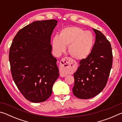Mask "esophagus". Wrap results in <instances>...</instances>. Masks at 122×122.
I'll return each instance as SVG.
<instances>
[{"label":"esophagus","mask_w":122,"mask_h":122,"mask_svg":"<svg viewBox=\"0 0 122 122\" xmlns=\"http://www.w3.org/2000/svg\"><path fill=\"white\" fill-rule=\"evenodd\" d=\"M73 62L69 57L63 58L60 63V73L61 77H65L71 71L73 68Z\"/></svg>","instance_id":"1"}]
</instances>
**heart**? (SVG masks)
<instances>
[{
    "mask_svg": "<svg viewBox=\"0 0 122 122\" xmlns=\"http://www.w3.org/2000/svg\"><path fill=\"white\" fill-rule=\"evenodd\" d=\"M95 42L92 32L86 31L80 27H66L59 32L58 36L53 37L51 45L57 55L65 51L68 46L69 54L76 60L87 57L93 48Z\"/></svg>",
    "mask_w": 122,
    "mask_h": 122,
    "instance_id": "obj_1",
    "label": "heart"
}]
</instances>
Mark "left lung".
<instances>
[{
    "label": "left lung",
    "instance_id": "8db88e82",
    "mask_svg": "<svg viewBox=\"0 0 122 122\" xmlns=\"http://www.w3.org/2000/svg\"><path fill=\"white\" fill-rule=\"evenodd\" d=\"M93 29L96 40L90 55L80 61L74 74L73 92L80 99H89L100 94L106 86L112 65L111 44L102 32Z\"/></svg>",
    "mask_w": 122,
    "mask_h": 122
}]
</instances>
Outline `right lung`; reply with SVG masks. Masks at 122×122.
<instances>
[{
  "instance_id": "1",
  "label": "right lung",
  "mask_w": 122,
  "mask_h": 122,
  "mask_svg": "<svg viewBox=\"0 0 122 122\" xmlns=\"http://www.w3.org/2000/svg\"><path fill=\"white\" fill-rule=\"evenodd\" d=\"M55 19L36 21L18 32L9 51L12 77L25 98L33 103L46 101L59 76L51 38Z\"/></svg>"
}]
</instances>
